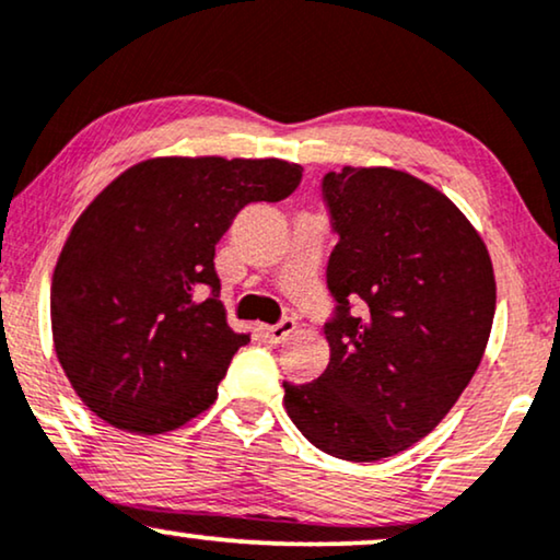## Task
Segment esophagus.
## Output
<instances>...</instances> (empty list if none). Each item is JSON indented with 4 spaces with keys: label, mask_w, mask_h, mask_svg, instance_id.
<instances>
[{
    "label": "esophagus",
    "mask_w": 560,
    "mask_h": 560,
    "mask_svg": "<svg viewBox=\"0 0 560 560\" xmlns=\"http://www.w3.org/2000/svg\"><path fill=\"white\" fill-rule=\"evenodd\" d=\"M294 327H296L294 317H284V319H279L276 325H260L258 330L268 342H281V340H287V335L294 332Z\"/></svg>",
    "instance_id": "34e87169"
}]
</instances>
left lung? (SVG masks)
<instances>
[{
    "label": "left lung",
    "instance_id": "obj_1",
    "mask_svg": "<svg viewBox=\"0 0 560 560\" xmlns=\"http://www.w3.org/2000/svg\"><path fill=\"white\" fill-rule=\"evenodd\" d=\"M323 202L338 235L325 271L330 363L315 382H284V405L315 448L369 464L422 441L471 382L494 271L458 207L405 171H327Z\"/></svg>",
    "mask_w": 560,
    "mask_h": 560
}]
</instances>
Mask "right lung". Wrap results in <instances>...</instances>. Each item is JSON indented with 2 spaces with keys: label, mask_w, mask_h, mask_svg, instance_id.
<instances>
[{
  "label": "right lung",
  "mask_w": 560,
  "mask_h": 560,
  "mask_svg": "<svg viewBox=\"0 0 560 560\" xmlns=\"http://www.w3.org/2000/svg\"><path fill=\"white\" fill-rule=\"evenodd\" d=\"M300 182L302 166L279 159H153L86 207L56 264L50 323L96 417L159 435L218 399L248 335L225 323L214 245L243 207L281 202Z\"/></svg>",
  "instance_id": "1"
}]
</instances>
